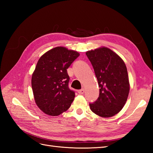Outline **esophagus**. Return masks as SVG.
<instances>
[{
    "label": "esophagus",
    "instance_id": "1",
    "mask_svg": "<svg viewBox=\"0 0 153 153\" xmlns=\"http://www.w3.org/2000/svg\"><path fill=\"white\" fill-rule=\"evenodd\" d=\"M78 92L79 94H83L84 93H85V89H80V90H78Z\"/></svg>",
    "mask_w": 153,
    "mask_h": 153
}]
</instances>
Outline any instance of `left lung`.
Masks as SVG:
<instances>
[{
    "label": "left lung",
    "instance_id": "1",
    "mask_svg": "<svg viewBox=\"0 0 153 153\" xmlns=\"http://www.w3.org/2000/svg\"><path fill=\"white\" fill-rule=\"evenodd\" d=\"M91 62L99 86V97L89 104L90 109L102 118H110L121 110L128 99L129 88L124 62L115 52L100 47L85 53Z\"/></svg>",
    "mask_w": 153,
    "mask_h": 153
}]
</instances>
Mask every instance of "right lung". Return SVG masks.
<instances>
[{
    "mask_svg": "<svg viewBox=\"0 0 153 153\" xmlns=\"http://www.w3.org/2000/svg\"><path fill=\"white\" fill-rule=\"evenodd\" d=\"M79 56L78 52L57 47L39 59L31 76L35 102L42 112L58 116L70 108L75 93L68 87L67 69Z\"/></svg>",
    "mask_w": 153,
    "mask_h": 153,
    "instance_id": "add662e5",
    "label": "right lung"
}]
</instances>
